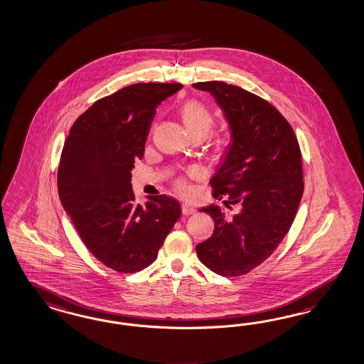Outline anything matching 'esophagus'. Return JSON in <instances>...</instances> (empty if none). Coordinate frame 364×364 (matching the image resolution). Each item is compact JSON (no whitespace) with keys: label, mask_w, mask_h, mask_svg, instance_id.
Listing matches in <instances>:
<instances>
[{"label":"esophagus","mask_w":364,"mask_h":364,"mask_svg":"<svg viewBox=\"0 0 364 364\" xmlns=\"http://www.w3.org/2000/svg\"><path fill=\"white\" fill-rule=\"evenodd\" d=\"M197 210L196 208L191 205V203H187V202H183L182 203V213L185 214V215H191V214H194Z\"/></svg>","instance_id":"1"}]
</instances>
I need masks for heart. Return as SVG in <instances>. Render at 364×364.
<instances>
[{
	"label": "heart",
	"mask_w": 364,
	"mask_h": 364,
	"mask_svg": "<svg viewBox=\"0 0 364 364\" xmlns=\"http://www.w3.org/2000/svg\"><path fill=\"white\" fill-rule=\"evenodd\" d=\"M182 119L191 135L208 134L214 124V115L206 105L198 100H190L182 107ZM179 190H186V182H178Z\"/></svg>",
	"instance_id": "b5f03b06"
}]
</instances>
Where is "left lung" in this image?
<instances>
[{"mask_svg": "<svg viewBox=\"0 0 364 364\" xmlns=\"http://www.w3.org/2000/svg\"><path fill=\"white\" fill-rule=\"evenodd\" d=\"M211 94L225 113L231 142L210 179L215 199L234 205L202 208L214 219L213 235L197 245L198 258L223 277L259 266L290 230L303 196L301 149L290 124L267 101L219 81L193 83Z\"/></svg>", "mask_w": 364, "mask_h": 364, "instance_id": "left-lung-1", "label": "left lung"}]
</instances>
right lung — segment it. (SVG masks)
I'll list each match as a JSON object with an SVG mask.
<instances>
[{
  "label": "right lung",
  "instance_id": "obj_1",
  "mask_svg": "<svg viewBox=\"0 0 364 364\" xmlns=\"http://www.w3.org/2000/svg\"><path fill=\"white\" fill-rule=\"evenodd\" d=\"M181 83H134L94 102L63 145L58 194L85 246L105 266L136 272L150 266L181 217L168 196L135 203L132 170L145 153L158 105Z\"/></svg>",
  "mask_w": 364,
  "mask_h": 364
}]
</instances>
